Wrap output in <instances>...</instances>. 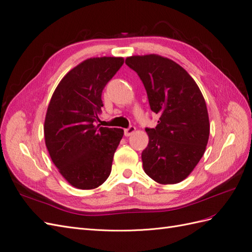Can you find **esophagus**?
Instances as JSON below:
<instances>
[{"instance_id":"esophagus-1","label":"esophagus","mask_w":252,"mask_h":252,"mask_svg":"<svg viewBox=\"0 0 252 252\" xmlns=\"http://www.w3.org/2000/svg\"><path fill=\"white\" fill-rule=\"evenodd\" d=\"M134 131H135V127L134 126H130V127H128V128L125 129L124 134H125V136H130Z\"/></svg>"}]
</instances>
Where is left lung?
I'll return each instance as SVG.
<instances>
[{
    "label": "left lung",
    "instance_id": "8db88e82",
    "mask_svg": "<svg viewBox=\"0 0 252 252\" xmlns=\"http://www.w3.org/2000/svg\"><path fill=\"white\" fill-rule=\"evenodd\" d=\"M125 63L138 73L150 109L159 116L156 128L145 129L149 143L142 152L144 171L159 184H177L194 169L207 146L210 125L204 96L172 60L132 56Z\"/></svg>",
    "mask_w": 252,
    "mask_h": 252
}]
</instances>
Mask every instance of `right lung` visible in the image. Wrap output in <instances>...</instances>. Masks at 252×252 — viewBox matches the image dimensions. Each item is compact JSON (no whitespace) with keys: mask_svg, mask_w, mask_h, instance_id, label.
I'll return each instance as SVG.
<instances>
[{"mask_svg":"<svg viewBox=\"0 0 252 252\" xmlns=\"http://www.w3.org/2000/svg\"><path fill=\"white\" fill-rule=\"evenodd\" d=\"M123 58L87 59L61 80L48 105L45 144L53 164L75 188L94 189L107 180L124 130L95 125L102 93Z\"/></svg>","mask_w":252,"mask_h":252,"instance_id":"1","label":"right lung"}]
</instances>
